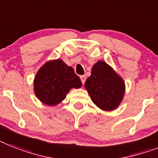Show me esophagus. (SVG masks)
Segmentation results:
<instances>
[{
  "mask_svg": "<svg viewBox=\"0 0 158 158\" xmlns=\"http://www.w3.org/2000/svg\"><path fill=\"white\" fill-rule=\"evenodd\" d=\"M80 79H81V82H82V83H85V81H86V76L85 75H81V76H80Z\"/></svg>",
  "mask_w": 158,
  "mask_h": 158,
  "instance_id": "34e87169",
  "label": "esophagus"
}]
</instances>
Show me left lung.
<instances>
[{
    "instance_id": "1",
    "label": "left lung",
    "mask_w": 158,
    "mask_h": 158,
    "mask_svg": "<svg viewBox=\"0 0 158 158\" xmlns=\"http://www.w3.org/2000/svg\"><path fill=\"white\" fill-rule=\"evenodd\" d=\"M84 86L92 102L104 111L117 108L125 92L123 79L104 61L94 64Z\"/></svg>"
}]
</instances>
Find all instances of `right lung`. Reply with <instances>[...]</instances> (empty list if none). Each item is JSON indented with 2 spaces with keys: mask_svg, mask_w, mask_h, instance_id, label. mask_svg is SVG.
<instances>
[{
  "mask_svg": "<svg viewBox=\"0 0 158 158\" xmlns=\"http://www.w3.org/2000/svg\"><path fill=\"white\" fill-rule=\"evenodd\" d=\"M82 83L74 69L62 59L46 62L37 72L34 91L41 102L49 106L60 104L72 88L81 87Z\"/></svg>",
  "mask_w": 158,
  "mask_h": 158,
  "instance_id": "right-lung-1",
  "label": "right lung"
}]
</instances>
